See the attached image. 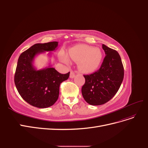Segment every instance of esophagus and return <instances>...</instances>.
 <instances>
[{
	"label": "esophagus",
	"instance_id": "1",
	"mask_svg": "<svg viewBox=\"0 0 148 148\" xmlns=\"http://www.w3.org/2000/svg\"><path fill=\"white\" fill-rule=\"evenodd\" d=\"M75 73L73 72V71H70V78H73L75 77Z\"/></svg>",
	"mask_w": 148,
	"mask_h": 148
}]
</instances>
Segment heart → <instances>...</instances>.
<instances>
[{
    "instance_id": "heart-1",
    "label": "heart",
    "mask_w": 148,
    "mask_h": 148,
    "mask_svg": "<svg viewBox=\"0 0 148 148\" xmlns=\"http://www.w3.org/2000/svg\"><path fill=\"white\" fill-rule=\"evenodd\" d=\"M69 56L71 60L78 62L79 70L84 73H92L101 65L103 53L99 48H95L88 45H78L71 47L69 51ZM65 63L69 62V57L65 54L60 56Z\"/></svg>"
}]
</instances>
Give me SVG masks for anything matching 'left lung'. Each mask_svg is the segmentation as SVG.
Listing matches in <instances>:
<instances>
[{
  "label": "left lung",
  "instance_id": "1",
  "mask_svg": "<svg viewBox=\"0 0 148 148\" xmlns=\"http://www.w3.org/2000/svg\"><path fill=\"white\" fill-rule=\"evenodd\" d=\"M106 53L100 69L91 75H83L85 83L82 86L83 97L92 106L104 104L117 92L124 77L123 66L119 53L102 44Z\"/></svg>",
  "mask_w": 148,
  "mask_h": 148
}]
</instances>
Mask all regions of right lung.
<instances>
[{
  "label": "right lung",
  "mask_w": 148,
  "mask_h": 148,
  "mask_svg": "<svg viewBox=\"0 0 148 148\" xmlns=\"http://www.w3.org/2000/svg\"><path fill=\"white\" fill-rule=\"evenodd\" d=\"M58 42L38 43L21 53L14 77L16 88L21 97L38 108L51 107L58 99L61 83L69 78L70 72L61 74L51 66L36 70L33 65L36 56L55 51Z\"/></svg>",
  "instance_id": "add662e5"
}]
</instances>
